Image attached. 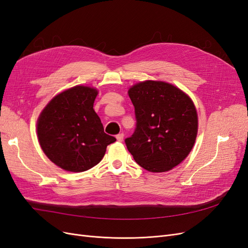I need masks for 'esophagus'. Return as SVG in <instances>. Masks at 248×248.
Wrapping results in <instances>:
<instances>
[{"mask_svg": "<svg viewBox=\"0 0 248 248\" xmlns=\"http://www.w3.org/2000/svg\"><path fill=\"white\" fill-rule=\"evenodd\" d=\"M117 140L118 141H123V139H124V134L123 133H119V134H117Z\"/></svg>", "mask_w": 248, "mask_h": 248, "instance_id": "1", "label": "esophagus"}]
</instances>
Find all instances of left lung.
I'll return each mask as SVG.
<instances>
[{
    "label": "left lung",
    "mask_w": 248,
    "mask_h": 248,
    "mask_svg": "<svg viewBox=\"0 0 248 248\" xmlns=\"http://www.w3.org/2000/svg\"><path fill=\"white\" fill-rule=\"evenodd\" d=\"M137 127L125 140L141 168L168 171L181 163L194 145L198 114L190 97L164 81L146 80L128 90Z\"/></svg>",
    "instance_id": "1"
}]
</instances>
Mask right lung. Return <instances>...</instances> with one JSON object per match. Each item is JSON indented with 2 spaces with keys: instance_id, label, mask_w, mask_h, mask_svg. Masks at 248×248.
<instances>
[{
  "instance_id": "obj_1",
  "label": "right lung",
  "mask_w": 248,
  "mask_h": 248,
  "mask_svg": "<svg viewBox=\"0 0 248 248\" xmlns=\"http://www.w3.org/2000/svg\"><path fill=\"white\" fill-rule=\"evenodd\" d=\"M98 91L76 86L58 94L37 121L39 144L50 161L68 171H85L98 164L116 141L103 130L93 106Z\"/></svg>"
}]
</instances>
